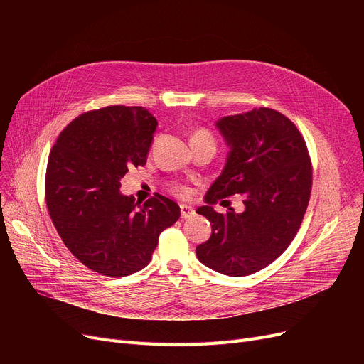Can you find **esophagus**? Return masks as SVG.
Listing matches in <instances>:
<instances>
[{"label":"esophagus","instance_id":"esophagus-1","mask_svg":"<svg viewBox=\"0 0 364 364\" xmlns=\"http://www.w3.org/2000/svg\"><path fill=\"white\" fill-rule=\"evenodd\" d=\"M180 211H181V218L183 220L195 217V209L192 206H188V205H181L180 206Z\"/></svg>","mask_w":364,"mask_h":364}]
</instances>
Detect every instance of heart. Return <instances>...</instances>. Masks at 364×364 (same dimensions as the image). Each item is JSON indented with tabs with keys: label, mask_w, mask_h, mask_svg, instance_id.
Segmentation results:
<instances>
[{
	"label": "heart",
	"mask_w": 364,
	"mask_h": 364,
	"mask_svg": "<svg viewBox=\"0 0 364 364\" xmlns=\"http://www.w3.org/2000/svg\"><path fill=\"white\" fill-rule=\"evenodd\" d=\"M195 137H208V139H213L211 134H209L206 129H198V131L193 134L192 139H195ZM174 190H176V193L180 195V196H187V195H188V188L184 187V186H177Z\"/></svg>",
	"instance_id": "b5f03b06"
}]
</instances>
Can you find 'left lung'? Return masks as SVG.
Returning <instances> with one entry per match:
<instances>
[{
    "instance_id": "left-lung-1",
    "label": "left lung",
    "mask_w": 364,
    "mask_h": 364,
    "mask_svg": "<svg viewBox=\"0 0 364 364\" xmlns=\"http://www.w3.org/2000/svg\"><path fill=\"white\" fill-rule=\"evenodd\" d=\"M230 146L221 176L209 187L198 214L213 235L196 247L202 264L225 276H247L280 257L296 236L307 211L313 168L301 132L277 110L259 107L217 122ZM233 194L245 211L227 215L212 205ZM224 202V200H223Z\"/></svg>"
}]
</instances>
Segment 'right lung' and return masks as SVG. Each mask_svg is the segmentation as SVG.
Returning <instances> with one entry per match:
<instances>
[{"label":"right lung","instance_id":"add662e5","mask_svg":"<svg viewBox=\"0 0 364 364\" xmlns=\"http://www.w3.org/2000/svg\"><path fill=\"white\" fill-rule=\"evenodd\" d=\"M158 125L140 106H107L75 118L48 156L46 202L68 250L109 277L137 273L150 262L159 235L180 218L162 195L143 205L121 193V178L143 166Z\"/></svg>","mask_w":364,"mask_h":364}]
</instances>
